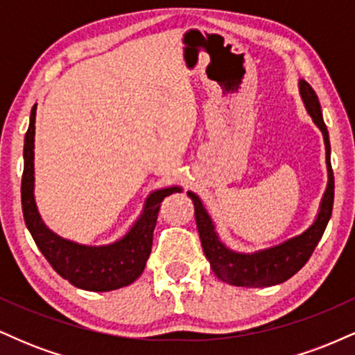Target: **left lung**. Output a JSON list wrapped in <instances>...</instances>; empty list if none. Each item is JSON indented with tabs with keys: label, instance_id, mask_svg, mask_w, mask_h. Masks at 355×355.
Listing matches in <instances>:
<instances>
[{
	"label": "left lung",
	"instance_id": "left-lung-1",
	"mask_svg": "<svg viewBox=\"0 0 355 355\" xmlns=\"http://www.w3.org/2000/svg\"><path fill=\"white\" fill-rule=\"evenodd\" d=\"M300 92L304 101L307 105L309 113L313 118L317 126L324 133L325 148H327V165H329V185L325 190L319 217L313 225L305 230L299 237L287 240L282 245L262 250L259 254L242 255L225 248L220 242L217 234L214 232L211 220L203 209L200 198L189 191V197L193 200L195 218H197V229L200 234L202 247L205 257L209 259L211 270L217 274L218 279L237 287H270V285L282 284L302 268L311 255L315 250L317 243L324 235L329 218L332 215L334 207V172L331 165V141H329L327 126L324 123L320 112V103L315 92L307 81H300Z\"/></svg>",
	"mask_w": 355,
	"mask_h": 355
}]
</instances>
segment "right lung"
I'll use <instances>...</instances> for the list:
<instances>
[{"label": "right lung", "mask_w": 355, "mask_h": 355, "mask_svg": "<svg viewBox=\"0 0 355 355\" xmlns=\"http://www.w3.org/2000/svg\"><path fill=\"white\" fill-rule=\"evenodd\" d=\"M36 105L31 108L30 126L24 137V168L21 177L23 217L31 237L56 274L83 291L108 292L135 282L152 252L153 230L162 200L182 191L178 187L158 190L148 197L145 211L125 239L108 247H85L60 239L44 227L33 197V148Z\"/></svg>", "instance_id": "obj_1"}]
</instances>
